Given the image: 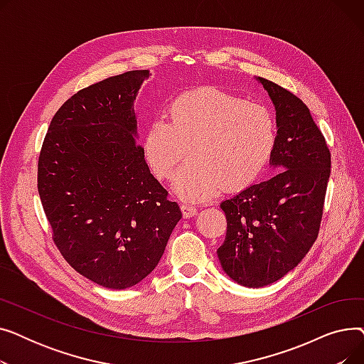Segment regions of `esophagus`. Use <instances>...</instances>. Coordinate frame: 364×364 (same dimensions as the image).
<instances>
[{
  "label": "esophagus",
  "instance_id": "obj_1",
  "mask_svg": "<svg viewBox=\"0 0 364 364\" xmlns=\"http://www.w3.org/2000/svg\"><path fill=\"white\" fill-rule=\"evenodd\" d=\"M181 211H183V215L186 218H190V217H195L198 214V208L193 206V205H188V203H183L181 205Z\"/></svg>",
  "mask_w": 364,
  "mask_h": 364
}]
</instances>
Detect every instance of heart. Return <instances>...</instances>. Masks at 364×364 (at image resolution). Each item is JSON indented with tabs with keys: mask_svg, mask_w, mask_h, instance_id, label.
<instances>
[{
	"mask_svg": "<svg viewBox=\"0 0 364 364\" xmlns=\"http://www.w3.org/2000/svg\"><path fill=\"white\" fill-rule=\"evenodd\" d=\"M277 143L274 114L262 105L220 88L186 91L171 102L168 118L153 121L143 136V156L158 180L177 172L176 193L206 200L227 188L240 192L267 169Z\"/></svg>",
	"mask_w": 364,
	"mask_h": 364,
	"instance_id": "b5f03b06",
	"label": "heart"
}]
</instances>
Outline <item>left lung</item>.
I'll list each match as a JSON object with an SVG mask.
<instances>
[{
  "instance_id": "8db88e82",
  "label": "left lung",
  "mask_w": 364,
  "mask_h": 364,
  "mask_svg": "<svg viewBox=\"0 0 364 364\" xmlns=\"http://www.w3.org/2000/svg\"><path fill=\"white\" fill-rule=\"evenodd\" d=\"M276 109L279 172L221 202L227 220L218 259L242 286L261 288L288 274L318 236L331 176V151L310 109L295 94L259 78Z\"/></svg>"
}]
</instances>
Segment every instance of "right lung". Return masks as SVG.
<instances>
[{
  "instance_id": "obj_1",
  "label": "right lung",
  "mask_w": 364,
  "mask_h": 364,
  "mask_svg": "<svg viewBox=\"0 0 364 364\" xmlns=\"http://www.w3.org/2000/svg\"><path fill=\"white\" fill-rule=\"evenodd\" d=\"M149 70L110 76L55 112L38 159L53 240L73 269L127 289L158 265L181 218L137 144L134 100Z\"/></svg>"
}]
</instances>
